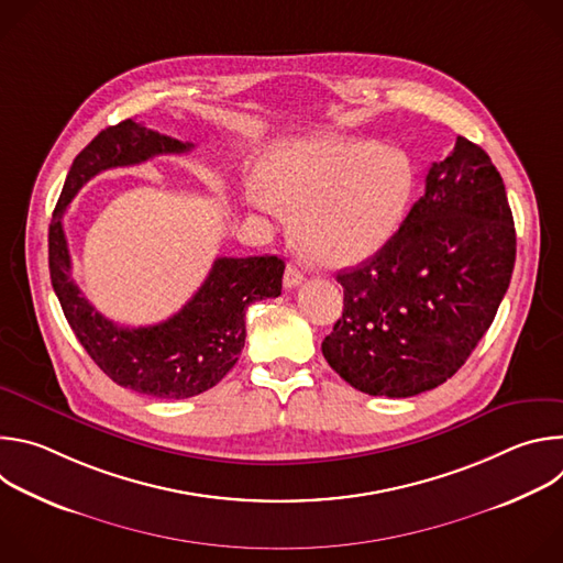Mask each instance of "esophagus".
<instances>
[{
    "label": "esophagus",
    "instance_id": "esophagus-1",
    "mask_svg": "<svg viewBox=\"0 0 563 563\" xmlns=\"http://www.w3.org/2000/svg\"><path fill=\"white\" fill-rule=\"evenodd\" d=\"M283 283H285V287H287V289L298 287V285L302 283V272H300L296 265H287L285 276H283Z\"/></svg>",
    "mask_w": 563,
    "mask_h": 563
}]
</instances>
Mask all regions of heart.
Here are the masks:
<instances>
[{"label":"heart","instance_id":"heart-1","mask_svg":"<svg viewBox=\"0 0 563 563\" xmlns=\"http://www.w3.org/2000/svg\"><path fill=\"white\" fill-rule=\"evenodd\" d=\"M419 174L400 148L336 135L291 137L272 144L258 183L243 196L256 209L294 216V238L320 267H350L378 254L404 224Z\"/></svg>","mask_w":563,"mask_h":563}]
</instances>
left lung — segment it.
Returning <instances> with one entry per match:
<instances>
[{"label": "left lung", "instance_id": "obj_1", "mask_svg": "<svg viewBox=\"0 0 563 563\" xmlns=\"http://www.w3.org/2000/svg\"><path fill=\"white\" fill-rule=\"evenodd\" d=\"M515 220L490 155L456 137L389 243L339 272L343 316L323 356L352 387L406 398L452 378L508 291Z\"/></svg>", "mask_w": 563, "mask_h": 563}]
</instances>
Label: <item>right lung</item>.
I'll return each instance as SVG.
<instances>
[{"mask_svg":"<svg viewBox=\"0 0 563 563\" xmlns=\"http://www.w3.org/2000/svg\"><path fill=\"white\" fill-rule=\"evenodd\" d=\"M191 148V142L159 135L133 120L100 131L73 159L48 227L51 283L77 341L113 383L155 398L202 394L235 365L247 336L245 309L280 296L285 263L278 256L216 258L202 287L178 313L157 325L120 328L73 283L62 218L75 194L100 172Z\"/></svg>","mask_w":563,"mask_h":563,"instance_id":"1","label":"right lung"}]
</instances>
